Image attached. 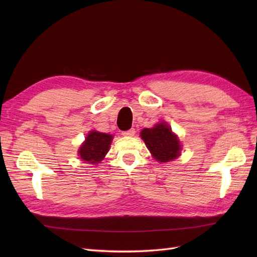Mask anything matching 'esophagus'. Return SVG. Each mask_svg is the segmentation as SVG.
<instances>
[{"mask_svg": "<svg viewBox=\"0 0 257 257\" xmlns=\"http://www.w3.org/2000/svg\"><path fill=\"white\" fill-rule=\"evenodd\" d=\"M123 136H134L135 135V128H131L128 131H124L122 132Z\"/></svg>", "mask_w": 257, "mask_h": 257, "instance_id": "1", "label": "esophagus"}]
</instances>
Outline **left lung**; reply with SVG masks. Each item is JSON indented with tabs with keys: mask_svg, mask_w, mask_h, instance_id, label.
Masks as SVG:
<instances>
[{
	"mask_svg": "<svg viewBox=\"0 0 257 257\" xmlns=\"http://www.w3.org/2000/svg\"><path fill=\"white\" fill-rule=\"evenodd\" d=\"M141 136L148 150L158 162L174 161L180 155V141L166 122L158 123L151 128H144Z\"/></svg>",
	"mask_w": 257,
	"mask_h": 257,
	"instance_id": "8db88e82",
	"label": "left lung"
}]
</instances>
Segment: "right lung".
Wrapping results in <instances>:
<instances>
[{"mask_svg": "<svg viewBox=\"0 0 257 257\" xmlns=\"http://www.w3.org/2000/svg\"><path fill=\"white\" fill-rule=\"evenodd\" d=\"M112 135L91 131L85 137V141L79 147L78 154L82 161L91 163L92 165L99 164L103 161L112 142Z\"/></svg>", "mask_w": 257, "mask_h": 257, "instance_id": "1", "label": "right lung"}]
</instances>
